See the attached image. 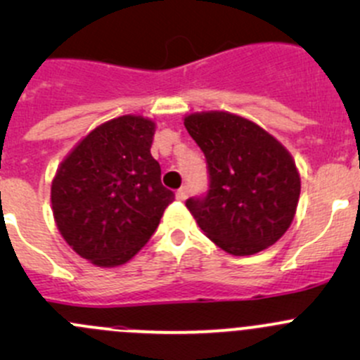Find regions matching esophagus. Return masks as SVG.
I'll list each match as a JSON object with an SVG mask.
<instances>
[{"mask_svg": "<svg viewBox=\"0 0 360 360\" xmlns=\"http://www.w3.org/2000/svg\"><path fill=\"white\" fill-rule=\"evenodd\" d=\"M188 195H190V188H188V186H181L179 190H177L176 197H177V200H186Z\"/></svg>", "mask_w": 360, "mask_h": 360, "instance_id": "1", "label": "esophagus"}]
</instances>
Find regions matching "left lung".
<instances>
[{"label":"left lung","mask_w":360,"mask_h":360,"mask_svg":"<svg viewBox=\"0 0 360 360\" xmlns=\"http://www.w3.org/2000/svg\"><path fill=\"white\" fill-rule=\"evenodd\" d=\"M203 151L209 188L186 207L207 237L249 256L274 245L291 226L301 181L291 155L261 127L223 111L184 120Z\"/></svg>","instance_id":"left-lung-1"}]
</instances>
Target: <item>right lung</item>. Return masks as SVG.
<instances>
[{"mask_svg":"<svg viewBox=\"0 0 360 360\" xmlns=\"http://www.w3.org/2000/svg\"><path fill=\"white\" fill-rule=\"evenodd\" d=\"M155 123L120 116L89 134L52 183V209L64 240L99 266L127 263L158 228L176 195L151 157Z\"/></svg>","mask_w":360,"mask_h":360,"instance_id":"add662e5","label":"right lung"}]
</instances>
